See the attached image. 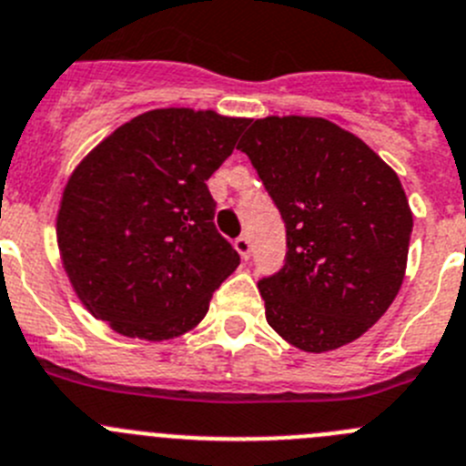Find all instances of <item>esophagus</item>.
<instances>
[{
  "mask_svg": "<svg viewBox=\"0 0 466 466\" xmlns=\"http://www.w3.org/2000/svg\"><path fill=\"white\" fill-rule=\"evenodd\" d=\"M234 248H237V253L241 255V259H248L250 253H253V243H250V238H248L246 234H241V237L234 241Z\"/></svg>",
  "mask_w": 466,
  "mask_h": 466,
  "instance_id": "34e87169",
  "label": "esophagus"
}]
</instances>
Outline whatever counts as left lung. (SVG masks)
<instances>
[{"mask_svg": "<svg viewBox=\"0 0 466 466\" xmlns=\"http://www.w3.org/2000/svg\"><path fill=\"white\" fill-rule=\"evenodd\" d=\"M238 149L287 229L285 264L258 282L268 326L312 354L350 345L402 285L414 218L398 174L321 116L258 119Z\"/></svg>", "mask_w": 466, "mask_h": 466, "instance_id": "8db88e82", "label": "left lung"}]
</instances>
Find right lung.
Instances as JSON below:
<instances>
[{"label":"right lung","instance_id":"1","mask_svg":"<svg viewBox=\"0 0 466 466\" xmlns=\"http://www.w3.org/2000/svg\"><path fill=\"white\" fill-rule=\"evenodd\" d=\"M250 119L165 107L126 121L64 188L56 243L77 299L116 333L160 342L207 315L238 267L207 181Z\"/></svg>","mask_w":466,"mask_h":466}]
</instances>
